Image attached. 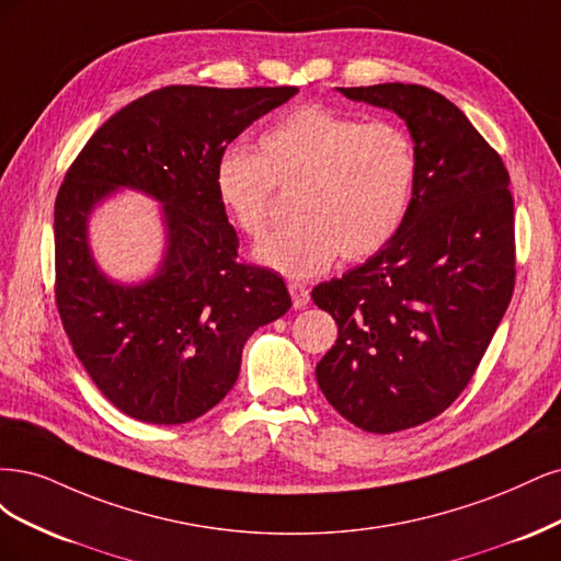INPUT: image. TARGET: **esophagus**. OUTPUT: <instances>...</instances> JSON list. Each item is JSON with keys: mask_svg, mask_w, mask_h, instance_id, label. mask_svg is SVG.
I'll list each match as a JSON object with an SVG mask.
<instances>
[{"mask_svg": "<svg viewBox=\"0 0 561 561\" xmlns=\"http://www.w3.org/2000/svg\"><path fill=\"white\" fill-rule=\"evenodd\" d=\"M288 294H291V298H294L296 310H302V307L310 302V291H307V286H302L298 282H288Z\"/></svg>", "mask_w": 561, "mask_h": 561, "instance_id": "34e87169", "label": "esophagus"}]
</instances>
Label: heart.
<instances>
[{"mask_svg": "<svg viewBox=\"0 0 561 561\" xmlns=\"http://www.w3.org/2000/svg\"><path fill=\"white\" fill-rule=\"evenodd\" d=\"M261 153L221 151L214 188L247 238L273 230L279 195H294L296 224L256 249L277 273L305 279L342 261H364L399 232L417 179V153L403 128L364 123L305 104L261 135Z\"/></svg>", "mask_w": 561, "mask_h": 561, "instance_id": "heart-1", "label": "heart"}]
</instances>
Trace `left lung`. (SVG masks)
Instances as JSON below:
<instances>
[{
	"label": "left lung",
	"instance_id": "8db88e82",
	"mask_svg": "<svg viewBox=\"0 0 561 561\" xmlns=\"http://www.w3.org/2000/svg\"><path fill=\"white\" fill-rule=\"evenodd\" d=\"M399 114L417 179L391 242L314 286L337 340L317 364L327 401L354 426L393 433L438 417L471 382L515 288V216L501 156L459 106L424 85L342 88Z\"/></svg>",
	"mask_w": 561,
	"mask_h": 561
}]
</instances>
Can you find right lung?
<instances>
[{"instance_id":"1","label":"right lung","mask_w":561,"mask_h":561,"mask_svg":"<svg viewBox=\"0 0 561 561\" xmlns=\"http://www.w3.org/2000/svg\"><path fill=\"white\" fill-rule=\"evenodd\" d=\"M296 85H165L123 106L85 141L56 197V305L90 379L147 424L203 417L238 382L247 337L291 296L275 270L242 263L214 168L251 123ZM118 185L167 203L171 247L161 273L116 287L84 242L87 214Z\"/></svg>"}]
</instances>
